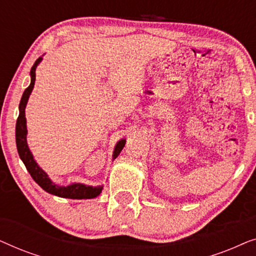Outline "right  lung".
<instances>
[{
	"label": "right lung",
	"instance_id": "right-lung-1",
	"mask_svg": "<svg viewBox=\"0 0 256 256\" xmlns=\"http://www.w3.org/2000/svg\"><path fill=\"white\" fill-rule=\"evenodd\" d=\"M42 62V57H40L34 62L32 68H31L30 76H31V82L28 88L24 90L22 99L20 102V115L16 122V146L17 152L20 160H23L24 166H26V170L32 177V180L40 185V186L45 190L48 194L58 196L62 198H71V199H90L96 198L101 194L102 191V186H90V185H85L82 183H73L68 186H60L54 183L50 178H48V174L40 168V166L34 160L32 154H31L29 146L26 143V107L29 100V96L32 88L34 86V80H36V68L37 65ZM126 144V140L122 138L116 143L115 146L114 152H113V160L116 158L121 150L124 149Z\"/></svg>",
	"mask_w": 256,
	"mask_h": 256
}]
</instances>
